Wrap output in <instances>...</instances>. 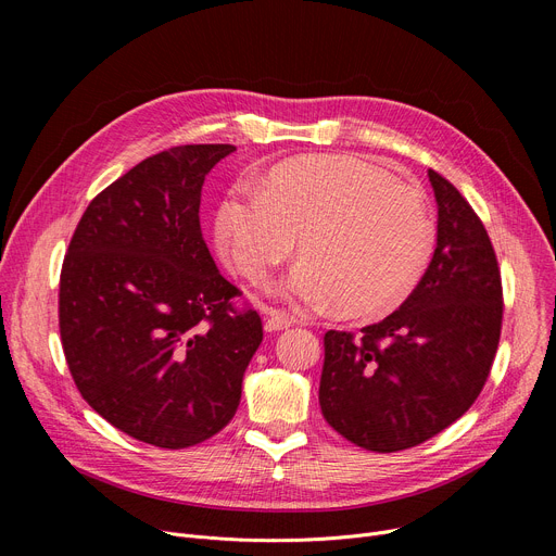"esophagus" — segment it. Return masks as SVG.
I'll return each instance as SVG.
<instances>
[{
	"mask_svg": "<svg viewBox=\"0 0 556 556\" xmlns=\"http://www.w3.org/2000/svg\"><path fill=\"white\" fill-rule=\"evenodd\" d=\"M288 327H293V317H288V315H283L279 311H273V308L268 311L266 323H263V329H266L268 333H275V331H283Z\"/></svg>",
	"mask_w": 556,
	"mask_h": 556,
	"instance_id": "34e87169",
	"label": "esophagus"
}]
</instances>
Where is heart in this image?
Returning <instances> with one entry per match:
<instances>
[{
	"label": "heart",
	"mask_w": 556,
	"mask_h": 556,
	"mask_svg": "<svg viewBox=\"0 0 556 556\" xmlns=\"http://www.w3.org/2000/svg\"><path fill=\"white\" fill-rule=\"evenodd\" d=\"M304 256L275 293L300 308L340 302L349 317L399 308L426 275L434 223L424 195L349 157H306L275 168L261 189L231 191L216 243L250 281L295 252Z\"/></svg>",
	"instance_id": "heart-1"
}]
</instances>
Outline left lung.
I'll list each match as a JSON object with an SVG mask.
<instances>
[{
	"label": "left lung",
	"mask_w": 556,
	"mask_h": 556,
	"mask_svg": "<svg viewBox=\"0 0 556 556\" xmlns=\"http://www.w3.org/2000/svg\"><path fill=\"white\" fill-rule=\"evenodd\" d=\"M437 248L399 311L325 333L319 407L352 444L396 453L457 421L482 392L503 327V283L489 233L464 195L428 170Z\"/></svg>",
	"instance_id": "1"
}]
</instances>
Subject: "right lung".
Listing matches in <instances>:
<instances>
[{
  "label": "right lung",
  "instance_id": "right-lung-1",
  "mask_svg": "<svg viewBox=\"0 0 556 556\" xmlns=\"http://www.w3.org/2000/svg\"><path fill=\"white\" fill-rule=\"evenodd\" d=\"M231 143L175 146L103 189L63 261L58 319L83 399L114 428L187 448L237 413L263 340L256 311L216 268L200 229V193Z\"/></svg>",
  "mask_w": 556,
  "mask_h": 556
}]
</instances>
